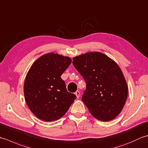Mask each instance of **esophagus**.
<instances>
[{
	"mask_svg": "<svg viewBox=\"0 0 148 148\" xmlns=\"http://www.w3.org/2000/svg\"><path fill=\"white\" fill-rule=\"evenodd\" d=\"M75 95H76V97H77V99H79V95H80V93H79V91H76V92H75Z\"/></svg>",
	"mask_w": 148,
	"mask_h": 148,
	"instance_id": "obj_1",
	"label": "esophagus"
}]
</instances>
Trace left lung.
Returning <instances> with one entry per match:
<instances>
[{"instance_id": "1", "label": "left lung", "mask_w": 148, "mask_h": 148, "mask_svg": "<svg viewBox=\"0 0 148 148\" xmlns=\"http://www.w3.org/2000/svg\"><path fill=\"white\" fill-rule=\"evenodd\" d=\"M72 64L85 81L82 100L97 119L112 120L121 112L127 99L128 87L117 64L100 52L73 58Z\"/></svg>"}]
</instances>
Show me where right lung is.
<instances>
[{
	"instance_id": "1",
	"label": "right lung",
	"mask_w": 148,
	"mask_h": 148,
	"mask_svg": "<svg viewBox=\"0 0 148 148\" xmlns=\"http://www.w3.org/2000/svg\"><path fill=\"white\" fill-rule=\"evenodd\" d=\"M71 59L51 53L40 56L31 66L24 83V95L29 108L45 121L62 118L76 96L67 90L62 74Z\"/></svg>"
}]
</instances>
